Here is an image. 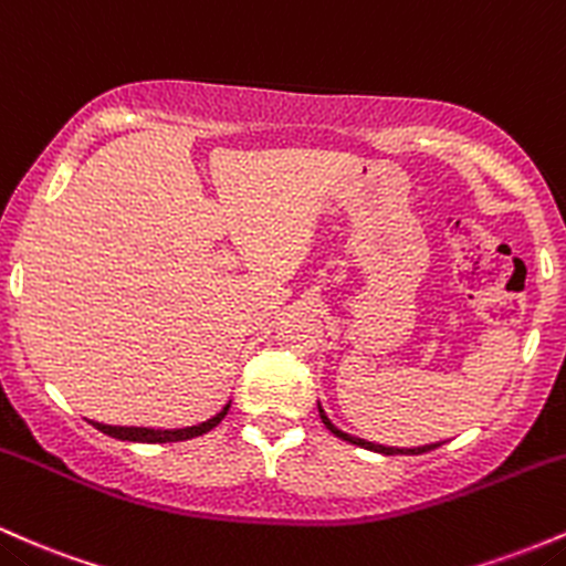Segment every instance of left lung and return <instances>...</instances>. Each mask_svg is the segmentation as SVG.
Segmentation results:
<instances>
[{
  "label": "left lung",
  "instance_id": "1",
  "mask_svg": "<svg viewBox=\"0 0 566 566\" xmlns=\"http://www.w3.org/2000/svg\"><path fill=\"white\" fill-rule=\"evenodd\" d=\"M317 411H321V420H323V424H326V428L332 430L334 436H339L342 441H350V443H355V447H364V449H368V452H379V454H424V452H430V449H438V447H441V441H438V443H428V447H415V449L382 447V443L366 441V438L350 436V433H345V430H339V428H336V424H334V422L328 420V417H326V411H323V406H321V403H317Z\"/></svg>",
  "mask_w": 566,
  "mask_h": 566
}]
</instances>
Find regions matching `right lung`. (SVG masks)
Listing matches in <instances>:
<instances>
[{"label":"right lung","mask_w":566,"mask_h":566,"mask_svg":"<svg viewBox=\"0 0 566 566\" xmlns=\"http://www.w3.org/2000/svg\"><path fill=\"white\" fill-rule=\"evenodd\" d=\"M227 411H230V403L224 406V409L219 411V415L211 417V420L200 422V424H192V428H179V430H160V428H123V424H104V422H93L91 424L95 430H101V433L112 436V438H119V441H133V443H170V441H187V438H195V436H202L208 433V430H213L216 424L227 417Z\"/></svg>","instance_id":"add662e5"}]
</instances>
